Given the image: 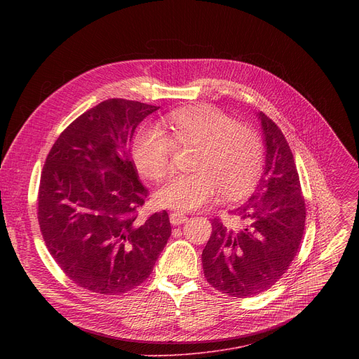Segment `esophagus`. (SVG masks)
<instances>
[{
  "mask_svg": "<svg viewBox=\"0 0 359 359\" xmlns=\"http://www.w3.org/2000/svg\"><path fill=\"white\" fill-rule=\"evenodd\" d=\"M184 222H187V216H184L183 213H179V212L170 213V223H172L173 226H179V224H183Z\"/></svg>",
  "mask_w": 359,
  "mask_h": 359,
  "instance_id": "34e87169",
  "label": "esophagus"
}]
</instances>
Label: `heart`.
Here are the masks:
<instances>
[{"label":"heart","instance_id":"1","mask_svg":"<svg viewBox=\"0 0 359 359\" xmlns=\"http://www.w3.org/2000/svg\"><path fill=\"white\" fill-rule=\"evenodd\" d=\"M169 135L159 125L142 126L132 146L139 172L163 179L176 147H197L193 173L169 177L156 191V201L179 212L198 209L220 190L224 197L245 196L257 182L264 163V142L260 132L212 105L173 111L168 116Z\"/></svg>","mask_w":359,"mask_h":359}]
</instances>
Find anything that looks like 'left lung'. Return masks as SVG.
<instances>
[{
	"instance_id": "left-lung-1",
	"label": "left lung",
	"mask_w": 359,
	"mask_h": 359,
	"mask_svg": "<svg viewBox=\"0 0 359 359\" xmlns=\"http://www.w3.org/2000/svg\"><path fill=\"white\" fill-rule=\"evenodd\" d=\"M266 165L251 197L231 212L238 226L212 220V236L201 252L204 277L226 295L245 298L273 287L288 270L305 226V200L292 151L281 129L259 114Z\"/></svg>"
}]
</instances>
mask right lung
Listing matches in <instances>:
<instances>
[{"mask_svg": "<svg viewBox=\"0 0 359 359\" xmlns=\"http://www.w3.org/2000/svg\"><path fill=\"white\" fill-rule=\"evenodd\" d=\"M159 107L114 97L76 118L50 147L38 223L49 254L79 287L121 295L151 273L172 227L163 210L143 223L147 189L130 159L136 126Z\"/></svg>", "mask_w": 359, "mask_h": 359, "instance_id": "add662e5", "label": "right lung"}]
</instances>
